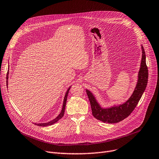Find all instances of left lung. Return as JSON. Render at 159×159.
Returning a JSON list of instances; mask_svg holds the SVG:
<instances>
[{
    "mask_svg": "<svg viewBox=\"0 0 159 159\" xmlns=\"http://www.w3.org/2000/svg\"><path fill=\"white\" fill-rule=\"evenodd\" d=\"M142 56L140 70L139 72L137 84L129 100L124 103L107 109L102 108L96 101L93 93L89 90H86L91 106L93 115L97 120L108 124L118 123L129 116L137 105L146 90L148 80V70L146 63V54L142 46Z\"/></svg>",
    "mask_w": 159,
    "mask_h": 159,
    "instance_id": "1",
    "label": "left lung"
}]
</instances>
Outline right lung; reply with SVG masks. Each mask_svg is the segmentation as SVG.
<instances>
[{
    "instance_id": "add662e5",
    "label": "right lung",
    "mask_w": 159,
    "mask_h": 159,
    "mask_svg": "<svg viewBox=\"0 0 159 159\" xmlns=\"http://www.w3.org/2000/svg\"><path fill=\"white\" fill-rule=\"evenodd\" d=\"M8 74H9V72H7V75H6V85H7V80H8ZM71 87H70L69 89H68V90H66V94H65V98H64V100H63V107H62V110L61 111V112H60V114L54 120H52V121H50V122H47V123H42V124H35V125H38V126H42V127H45V126H48V125H52L54 124V123L57 122L58 120H59L60 119H61L63 115H64V112H65V106H66V100H67V96H68V94H69V90L70 89Z\"/></svg>"
}]
</instances>
